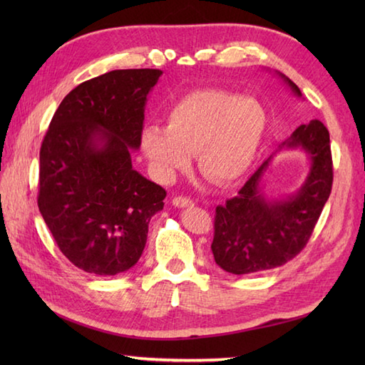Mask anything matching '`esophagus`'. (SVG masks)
Wrapping results in <instances>:
<instances>
[{
	"mask_svg": "<svg viewBox=\"0 0 365 365\" xmlns=\"http://www.w3.org/2000/svg\"><path fill=\"white\" fill-rule=\"evenodd\" d=\"M173 205L177 207V208H185V207H192V205H195V202H192V200L188 199V197L178 196V197L173 199Z\"/></svg>",
	"mask_w": 365,
	"mask_h": 365,
	"instance_id": "esophagus-1",
	"label": "esophagus"
}]
</instances>
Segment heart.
Here are the masks:
<instances>
[{
	"mask_svg": "<svg viewBox=\"0 0 365 365\" xmlns=\"http://www.w3.org/2000/svg\"><path fill=\"white\" fill-rule=\"evenodd\" d=\"M265 128L267 114L254 98L200 89L170 108L166 127L143 130L141 149L161 182L174 180L196 155L197 170L207 180L229 187L251 169Z\"/></svg>",
	"mask_w": 365,
	"mask_h": 365,
	"instance_id": "heart-1",
	"label": "heart"
}]
</instances>
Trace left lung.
<instances>
[{
    "label": "left lung",
    "instance_id": "left-lung-1",
    "mask_svg": "<svg viewBox=\"0 0 365 365\" xmlns=\"http://www.w3.org/2000/svg\"><path fill=\"white\" fill-rule=\"evenodd\" d=\"M297 98L299 88L281 72H274ZM299 150L309 169L305 182L294 193L271 200L262 190V178L277 151ZM332 187L329 133L320 120L299 125L277 150L255 170L238 196L216 207L212 252L216 265L232 274H251L281 267L299 254L311 238Z\"/></svg>",
    "mask_w": 365,
    "mask_h": 365
}]
</instances>
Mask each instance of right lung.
Listing matches in <instances>:
<instances>
[{
  "mask_svg": "<svg viewBox=\"0 0 365 365\" xmlns=\"http://www.w3.org/2000/svg\"><path fill=\"white\" fill-rule=\"evenodd\" d=\"M157 68L111 71L68 92L41 147L38 210L75 267L114 276L135 267L166 191L133 169Z\"/></svg>",
  "mask_w": 365,
  "mask_h": 365,
  "instance_id": "1",
  "label": "right lung"
}]
</instances>
